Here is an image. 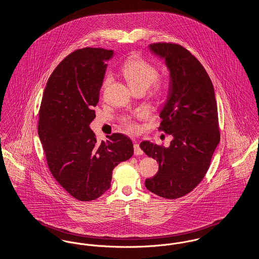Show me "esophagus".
I'll return each instance as SVG.
<instances>
[{"label": "esophagus", "instance_id": "esophagus-1", "mask_svg": "<svg viewBox=\"0 0 259 259\" xmlns=\"http://www.w3.org/2000/svg\"><path fill=\"white\" fill-rule=\"evenodd\" d=\"M144 153V151L142 150V148H140V145L135 144L134 145V154L135 155H142Z\"/></svg>", "mask_w": 259, "mask_h": 259}]
</instances>
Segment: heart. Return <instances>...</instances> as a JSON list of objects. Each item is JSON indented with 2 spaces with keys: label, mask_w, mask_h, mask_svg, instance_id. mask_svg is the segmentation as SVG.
Here are the masks:
<instances>
[{
  "label": "heart",
  "mask_w": 259,
  "mask_h": 259,
  "mask_svg": "<svg viewBox=\"0 0 259 259\" xmlns=\"http://www.w3.org/2000/svg\"><path fill=\"white\" fill-rule=\"evenodd\" d=\"M120 71L132 90L141 87L148 88L158 74L156 67L139 54H133L127 58L122 64ZM110 80V77H107L104 81V87H106ZM155 87L157 91H161L163 87L160 81H155ZM123 123L129 132L134 133L139 130L138 124L129 118H124Z\"/></svg>",
  "instance_id": "heart-1"
}]
</instances>
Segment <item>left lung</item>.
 Segmentation results:
<instances>
[{"label": "left lung", "mask_w": 259, "mask_h": 259, "mask_svg": "<svg viewBox=\"0 0 259 259\" xmlns=\"http://www.w3.org/2000/svg\"><path fill=\"white\" fill-rule=\"evenodd\" d=\"M149 48L170 70L158 130L174 139L169 148L141 143L140 148L159 164L157 174L145 184L150 192L172 200L191 192L207 174L221 140L218 106L209 74L194 55L172 42H154Z\"/></svg>", "instance_id": "1"}]
</instances>
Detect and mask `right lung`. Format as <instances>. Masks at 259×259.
<instances>
[{
  "label": "right lung",
  "instance_id": "right-lung-1",
  "mask_svg": "<svg viewBox=\"0 0 259 259\" xmlns=\"http://www.w3.org/2000/svg\"><path fill=\"white\" fill-rule=\"evenodd\" d=\"M112 50L84 48L64 58L49 78L38 111L37 133L57 183L79 201H92L111 187L114 167L134 152L132 141L113 133L97 141L89 124Z\"/></svg>",
  "mask_w": 259,
  "mask_h": 259
}]
</instances>
